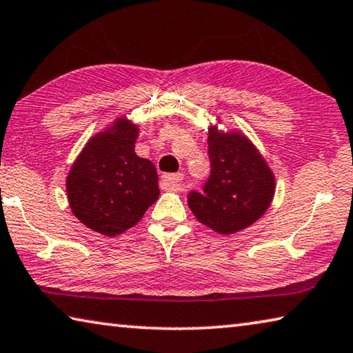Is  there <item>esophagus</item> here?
<instances>
[{
    "instance_id": "34e87169",
    "label": "esophagus",
    "mask_w": 353,
    "mask_h": 353,
    "mask_svg": "<svg viewBox=\"0 0 353 353\" xmlns=\"http://www.w3.org/2000/svg\"><path fill=\"white\" fill-rule=\"evenodd\" d=\"M162 181L170 190H181V182L183 181V174H181V172H177V174H165L162 177Z\"/></svg>"
}]
</instances>
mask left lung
Masks as SVG:
<instances>
[{
    "label": "left lung",
    "instance_id": "left-lung-1",
    "mask_svg": "<svg viewBox=\"0 0 353 353\" xmlns=\"http://www.w3.org/2000/svg\"><path fill=\"white\" fill-rule=\"evenodd\" d=\"M210 176L202 191H190L188 207L199 223L223 235L254 224L270 207L276 181L246 137L208 129Z\"/></svg>",
    "mask_w": 353,
    "mask_h": 353
}]
</instances>
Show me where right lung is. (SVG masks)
<instances>
[{
    "mask_svg": "<svg viewBox=\"0 0 353 353\" xmlns=\"http://www.w3.org/2000/svg\"><path fill=\"white\" fill-rule=\"evenodd\" d=\"M137 137L139 128L119 118L88 140L67 177L74 216L101 235L123 234L159 199L157 170L135 154Z\"/></svg>",
    "mask_w": 353,
    "mask_h": 353,
    "instance_id": "1",
    "label": "right lung"
}]
</instances>
